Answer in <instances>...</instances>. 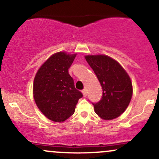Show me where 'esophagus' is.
<instances>
[{"label":"esophagus","instance_id":"34e87169","mask_svg":"<svg viewBox=\"0 0 159 159\" xmlns=\"http://www.w3.org/2000/svg\"><path fill=\"white\" fill-rule=\"evenodd\" d=\"M82 93H83V95H84V96H87V90H86V89H84V90H82Z\"/></svg>","mask_w":159,"mask_h":159}]
</instances>
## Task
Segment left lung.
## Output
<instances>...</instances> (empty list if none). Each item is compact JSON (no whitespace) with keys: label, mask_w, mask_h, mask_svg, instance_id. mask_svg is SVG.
Returning a JSON list of instances; mask_svg holds the SVG:
<instances>
[{"label":"left lung","mask_w":159,"mask_h":159,"mask_svg":"<svg viewBox=\"0 0 159 159\" xmlns=\"http://www.w3.org/2000/svg\"><path fill=\"white\" fill-rule=\"evenodd\" d=\"M85 59L102 87V97L93 103L95 112L103 120H113L122 114L132 96V84L122 66L106 55H87Z\"/></svg>","instance_id":"left-lung-1"}]
</instances>
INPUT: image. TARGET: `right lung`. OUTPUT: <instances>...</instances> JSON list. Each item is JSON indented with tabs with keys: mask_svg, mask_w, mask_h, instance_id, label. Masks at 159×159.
<instances>
[{
	"mask_svg": "<svg viewBox=\"0 0 159 159\" xmlns=\"http://www.w3.org/2000/svg\"><path fill=\"white\" fill-rule=\"evenodd\" d=\"M76 54L57 52L42 65L34 81L33 93L41 112L54 122H63L75 112L78 99L83 96L76 90L69 69Z\"/></svg>",
	"mask_w": 159,
	"mask_h": 159,
	"instance_id": "obj_1",
	"label": "right lung"
}]
</instances>
